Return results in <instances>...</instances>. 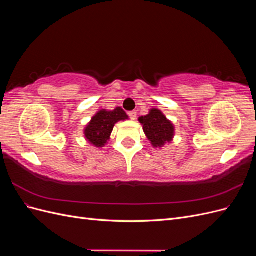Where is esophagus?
<instances>
[{
    "label": "esophagus",
    "mask_w": 256,
    "mask_h": 256,
    "mask_svg": "<svg viewBox=\"0 0 256 256\" xmlns=\"http://www.w3.org/2000/svg\"><path fill=\"white\" fill-rule=\"evenodd\" d=\"M128 115L130 116V118L132 120H134L136 118V111H131V112H129V113H128Z\"/></svg>",
    "instance_id": "1"
}]
</instances>
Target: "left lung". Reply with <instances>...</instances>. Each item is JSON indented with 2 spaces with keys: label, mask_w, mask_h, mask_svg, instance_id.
<instances>
[{
  "label": "left lung",
  "mask_w": 256,
  "mask_h": 256,
  "mask_svg": "<svg viewBox=\"0 0 256 256\" xmlns=\"http://www.w3.org/2000/svg\"><path fill=\"white\" fill-rule=\"evenodd\" d=\"M143 126L146 138L150 141L154 148H161L166 143H171L175 136V127L171 120L160 110L152 108L150 113L138 118Z\"/></svg>",
  "instance_id": "obj_1"
}]
</instances>
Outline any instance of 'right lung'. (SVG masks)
<instances>
[{
    "mask_svg": "<svg viewBox=\"0 0 256 256\" xmlns=\"http://www.w3.org/2000/svg\"><path fill=\"white\" fill-rule=\"evenodd\" d=\"M128 118L126 112L120 106L112 111L100 110L84 128L85 140L95 147H104L110 140L115 124Z\"/></svg>",
    "mask_w": 256,
    "mask_h": 256,
    "instance_id": "obj_1",
    "label": "right lung"
}]
</instances>
